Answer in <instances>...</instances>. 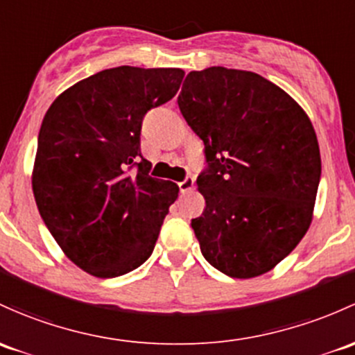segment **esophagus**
I'll return each instance as SVG.
<instances>
[{
  "label": "esophagus",
  "instance_id": "34e87169",
  "mask_svg": "<svg viewBox=\"0 0 355 355\" xmlns=\"http://www.w3.org/2000/svg\"><path fill=\"white\" fill-rule=\"evenodd\" d=\"M178 189H180L182 193H189L190 190L193 189V178L192 177L185 178L184 182H180V184H178Z\"/></svg>",
  "mask_w": 355,
  "mask_h": 355
}]
</instances>
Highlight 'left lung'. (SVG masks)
<instances>
[{
	"label": "left lung",
	"instance_id": "left-lung-1",
	"mask_svg": "<svg viewBox=\"0 0 355 355\" xmlns=\"http://www.w3.org/2000/svg\"><path fill=\"white\" fill-rule=\"evenodd\" d=\"M178 109L202 139L206 199L192 219L204 259L234 279L272 270L313 219L322 158L308 114L252 71H190Z\"/></svg>",
	"mask_w": 355,
	"mask_h": 355
}]
</instances>
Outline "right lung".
I'll use <instances>...</instances> for the list:
<instances>
[{
    "instance_id": "obj_1",
    "label": "right lung",
    "mask_w": 355,
    "mask_h": 355,
    "mask_svg": "<svg viewBox=\"0 0 355 355\" xmlns=\"http://www.w3.org/2000/svg\"><path fill=\"white\" fill-rule=\"evenodd\" d=\"M184 74L103 69L64 89L44 115L33 197L64 255L89 275L119 277L153 253L178 185L148 175L141 125L149 109L177 95Z\"/></svg>"
}]
</instances>
